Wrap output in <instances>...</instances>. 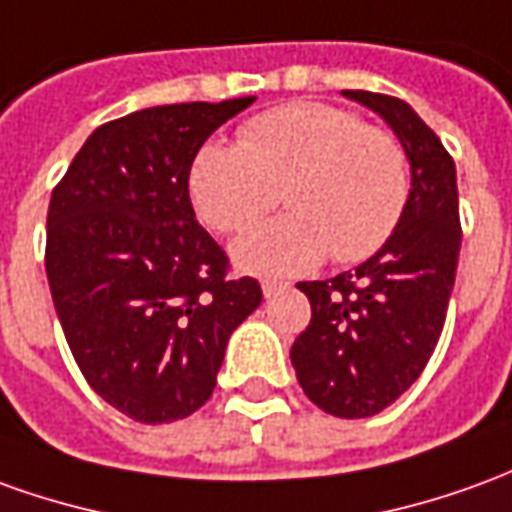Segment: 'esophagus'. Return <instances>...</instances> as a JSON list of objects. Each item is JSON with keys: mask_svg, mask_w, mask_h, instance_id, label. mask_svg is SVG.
Instances as JSON below:
<instances>
[{"mask_svg": "<svg viewBox=\"0 0 512 512\" xmlns=\"http://www.w3.org/2000/svg\"><path fill=\"white\" fill-rule=\"evenodd\" d=\"M260 288H263V296H266V299H271L274 293L282 291V288H285V282L271 280V277H266V280H260Z\"/></svg>", "mask_w": 512, "mask_h": 512, "instance_id": "obj_1", "label": "esophagus"}]
</instances>
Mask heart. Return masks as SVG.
<instances>
[{
	"label": "heart",
	"instance_id": "obj_1",
	"mask_svg": "<svg viewBox=\"0 0 512 512\" xmlns=\"http://www.w3.org/2000/svg\"><path fill=\"white\" fill-rule=\"evenodd\" d=\"M291 213L232 246L252 274H302L330 255L360 263L385 246L410 199L402 141L332 105L293 102L241 127V146L207 144L191 163L188 196L210 230L238 235L274 205Z\"/></svg>",
	"mask_w": 512,
	"mask_h": 512
}]
</instances>
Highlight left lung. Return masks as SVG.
Returning a JSON list of instances; mask_svg holds the SVG:
<instances>
[{
	"instance_id": "left-lung-1",
	"label": "left lung",
	"mask_w": 512,
	"mask_h": 512,
	"mask_svg": "<svg viewBox=\"0 0 512 512\" xmlns=\"http://www.w3.org/2000/svg\"><path fill=\"white\" fill-rule=\"evenodd\" d=\"M391 124L410 160L405 216L377 255L324 282H299L310 324L291 363L307 399L338 418L377 416L418 380L441 338L460 255L457 171L416 110L388 94L343 91Z\"/></svg>"
}]
</instances>
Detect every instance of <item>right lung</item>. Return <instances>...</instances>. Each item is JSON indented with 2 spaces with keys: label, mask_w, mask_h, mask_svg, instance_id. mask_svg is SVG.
Here are the masks:
<instances>
[{
  "label": "right lung",
  "mask_w": 512,
  "mask_h": 512,
  "mask_svg": "<svg viewBox=\"0 0 512 512\" xmlns=\"http://www.w3.org/2000/svg\"><path fill=\"white\" fill-rule=\"evenodd\" d=\"M255 96L146 107L107 121L71 160L46 213V277L82 377L141 424L196 413L232 330L263 299L230 277L188 196L196 152Z\"/></svg>",
  "instance_id": "add662e5"
}]
</instances>
